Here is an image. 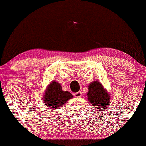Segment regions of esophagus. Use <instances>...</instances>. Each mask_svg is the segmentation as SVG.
<instances>
[{
  "mask_svg": "<svg viewBox=\"0 0 146 146\" xmlns=\"http://www.w3.org/2000/svg\"><path fill=\"white\" fill-rule=\"evenodd\" d=\"M73 95H74V96L76 98H80V97H81V96H82V92L81 91H78V92H77V93H74V94H73Z\"/></svg>",
  "mask_w": 146,
  "mask_h": 146,
  "instance_id": "34e87169",
  "label": "esophagus"
}]
</instances>
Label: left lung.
Masks as SVG:
<instances>
[{"instance_id":"obj_1","label":"left lung","mask_w":146,"mask_h":146,"mask_svg":"<svg viewBox=\"0 0 146 146\" xmlns=\"http://www.w3.org/2000/svg\"><path fill=\"white\" fill-rule=\"evenodd\" d=\"M88 100L94 108L101 111L105 109L110 102V95L105 90L102 84L98 81H94L89 85V91L86 94Z\"/></svg>"}]
</instances>
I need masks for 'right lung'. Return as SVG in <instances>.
Listing matches in <instances>:
<instances>
[{"instance_id":"obj_1","label":"right lung","mask_w":146,"mask_h":146,"mask_svg":"<svg viewBox=\"0 0 146 146\" xmlns=\"http://www.w3.org/2000/svg\"><path fill=\"white\" fill-rule=\"evenodd\" d=\"M73 98V95L68 91H64L60 83L52 81L48 86L43 97L44 105L52 109L62 107L66 102Z\"/></svg>"}]
</instances>
